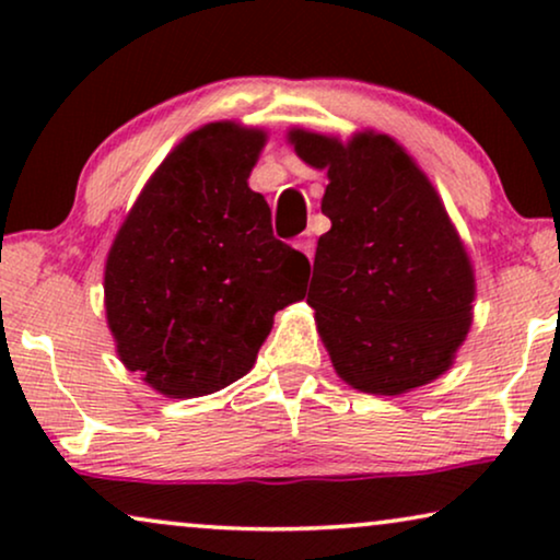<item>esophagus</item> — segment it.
<instances>
[{"label":"esophagus","instance_id":"obj_1","mask_svg":"<svg viewBox=\"0 0 560 560\" xmlns=\"http://www.w3.org/2000/svg\"><path fill=\"white\" fill-rule=\"evenodd\" d=\"M295 247L303 252L305 257H313V249H316V242H313V236L311 234H305V236H298V242H295Z\"/></svg>","mask_w":560,"mask_h":560}]
</instances>
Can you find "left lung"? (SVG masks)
Segmentation results:
<instances>
[{
	"instance_id": "left-lung-1",
	"label": "left lung",
	"mask_w": 560,
	"mask_h": 560,
	"mask_svg": "<svg viewBox=\"0 0 560 560\" xmlns=\"http://www.w3.org/2000/svg\"><path fill=\"white\" fill-rule=\"evenodd\" d=\"M305 165L326 171L331 229L313 259L308 305L339 377L402 395L439 380L471 328V259L433 183L400 142L364 129L347 142L293 127Z\"/></svg>"
}]
</instances>
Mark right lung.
Masks as SVG:
<instances>
[{
	"label": "right lung",
	"mask_w": 560,
	"mask_h": 560,
	"mask_svg": "<svg viewBox=\"0 0 560 560\" xmlns=\"http://www.w3.org/2000/svg\"><path fill=\"white\" fill-rule=\"evenodd\" d=\"M267 132L211 121L175 144L121 221L104 265L106 324L129 372L165 397L244 377L311 265L275 240L249 188Z\"/></svg>",
	"instance_id": "1"
}]
</instances>
